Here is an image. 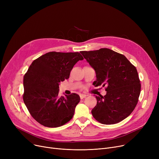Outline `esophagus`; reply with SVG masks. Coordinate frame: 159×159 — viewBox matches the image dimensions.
Listing matches in <instances>:
<instances>
[{
  "mask_svg": "<svg viewBox=\"0 0 159 159\" xmlns=\"http://www.w3.org/2000/svg\"><path fill=\"white\" fill-rule=\"evenodd\" d=\"M86 97V95H85V94H81V95H80V98L81 99L85 98Z\"/></svg>",
  "mask_w": 159,
  "mask_h": 159,
  "instance_id": "esophagus-1",
  "label": "esophagus"
}]
</instances>
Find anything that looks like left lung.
I'll return each instance as SVG.
<instances>
[{"label": "left lung", "mask_w": 159, "mask_h": 159, "mask_svg": "<svg viewBox=\"0 0 159 159\" xmlns=\"http://www.w3.org/2000/svg\"><path fill=\"white\" fill-rule=\"evenodd\" d=\"M96 73L95 87L105 86L106 95L96 96L93 117L103 124H114L126 118L138 102L141 86L135 67L124 55L107 48L80 52Z\"/></svg>", "instance_id": "8db88e82"}]
</instances>
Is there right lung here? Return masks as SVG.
<instances>
[{
	"label": "right lung",
	"instance_id": "right-lung-1",
	"mask_svg": "<svg viewBox=\"0 0 159 159\" xmlns=\"http://www.w3.org/2000/svg\"><path fill=\"white\" fill-rule=\"evenodd\" d=\"M79 52H49L33 61L23 80L24 102L33 119L48 128L60 127L73 117L80 97H58L60 82L68 79Z\"/></svg>",
	"mask_w": 159,
	"mask_h": 159
}]
</instances>
